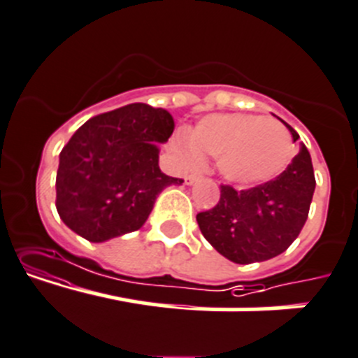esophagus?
I'll use <instances>...</instances> for the list:
<instances>
[{"label": "esophagus", "mask_w": 358, "mask_h": 358, "mask_svg": "<svg viewBox=\"0 0 358 358\" xmlns=\"http://www.w3.org/2000/svg\"><path fill=\"white\" fill-rule=\"evenodd\" d=\"M200 179H202V176H196V173H192V176H186V185L188 186H192V185H195V182H199Z\"/></svg>", "instance_id": "34e87169"}]
</instances>
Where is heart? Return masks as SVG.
<instances>
[{
  "instance_id": "1",
  "label": "heart",
  "mask_w": 358,
  "mask_h": 358,
  "mask_svg": "<svg viewBox=\"0 0 358 358\" xmlns=\"http://www.w3.org/2000/svg\"><path fill=\"white\" fill-rule=\"evenodd\" d=\"M173 149L188 165L216 158L224 181L243 188L281 176L295 155L287 126L255 114L207 115L193 126L189 135L177 134Z\"/></svg>"
}]
</instances>
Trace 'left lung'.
Here are the masks:
<instances>
[{
	"mask_svg": "<svg viewBox=\"0 0 358 358\" xmlns=\"http://www.w3.org/2000/svg\"><path fill=\"white\" fill-rule=\"evenodd\" d=\"M287 128L297 141V131L288 124ZM315 186L311 156L301 144V152L272 181L244 192L221 186L220 202L196 214L200 232L234 264L271 260L287 251L301 234Z\"/></svg>",
	"mask_w": 358,
	"mask_h": 358,
	"instance_id": "left-lung-1",
	"label": "left lung"
}]
</instances>
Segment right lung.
I'll list each match as a JSON object with an SVG mask.
<instances>
[{
    "label": "right lung",
    "instance_id": "right-lung-1",
    "mask_svg": "<svg viewBox=\"0 0 358 358\" xmlns=\"http://www.w3.org/2000/svg\"><path fill=\"white\" fill-rule=\"evenodd\" d=\"M165 108L130 103L91 117L59 155L56 209L63 223L90 243L138 230L156 196L182 179L159 170V144L172 135Z\"/></svg>",
    "mask_w": 358,
    "mask_h": 358
}]
</instances>
